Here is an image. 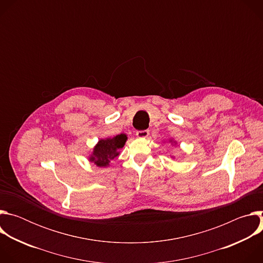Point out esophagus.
<instances>
[{"instance_id":"34e87169","label":"esophagus","mask_w":263,"mask_h":263,"mask_svg":"<svg viewBox=\"0 0 263 263\" xmlns=\"http://www.w3.org/2000/svg\"><path fill=\"white\" fill-rule=\"evenodd\" d=\"M148 134H149L148 130H139L136 132V136L139 138H145L148 136Z\"/></svg>"}]
</instances>
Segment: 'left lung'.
I'll return each mask as SVG.
<instances>
[{
  "instance_id": "8db88e82",
  "label": "left lung",
  "mask_w": 263,
  "mask_h": 263,
  "mask_svg": "<svg viewBox=\"0 0 263 263\" xmlns=\"http://www.w3.org/2000/svg\"><path fill=\"white\" fill-rule=\"evenodd\" d=\"M171 141H172V140H171Z\"/></svg>"
}]
</instances>
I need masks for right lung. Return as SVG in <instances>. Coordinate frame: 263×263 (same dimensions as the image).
<instances>
[{"mask_svg": "<svg viewBox=\"0 0 263 263\" xmlns=\"http://www.w3.org/2000/svg\"><path fill=\"white\" fill-rule=\"evenodd\" d=\"M127 140L126 134H120L115 137L101 139L93 148L89 160L97 166H107L109 162L120 154V149L125 145Z\"/></svg>", "mask_w": 263, "mask_h": 263, "instance_id": "1", "label": "right lung"}]
</instances>
